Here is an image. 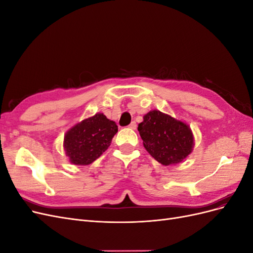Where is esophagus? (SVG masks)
Here are the masks:
<instances>
[{"mask_svg": "<svg viewBox=\"0 0 253 253\" xmlns=\"http://www.w3.org/2000/svg\"><path fill=\"white\" fill-rule=\"evenodd\" d=\"M128 127H129V128H132V129H136V127H137V125H136V122H135V121H132V122H131V124H129Z\"/></svg>", "mask_w": 253, "mask_h": 253, "instance_id": "1", "label": "esophagus"}]
</instances>
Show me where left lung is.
I'll return each mask as SVG.
<instances>
[{"mask_svg": "<svg viewBox=\"0 0 253 253\" xmlns=\"http://www.w3.org/2000/svg\"><path fill=\"white\" fill-rule=\"evenodd\" d=\"M138 131L145 150L164 166L181 163L194 147L190 126L157 110L144 115Z\"/></svg>", "mask_w": 253, "mask_h": 253, "instance_id": "8db88e82", "label": "left lung"}]
</instances>
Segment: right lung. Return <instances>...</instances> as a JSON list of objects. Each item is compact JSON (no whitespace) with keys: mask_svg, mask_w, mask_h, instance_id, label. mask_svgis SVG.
<instances>
[{"mask_svg":"<svg viewBox=\"0 0 253 253\" xmlns=\"http://www.w3.org/2000/svg\"><path fill=\"white\" fill-rule=\"evenodd\" d=\"M117 132V125L102 113H98L66 132L63 142L65 154L74 165H89L110 147Z\"/></svg>","mask_w":253,"mask_h":253,"instance_id":"1","label":"right lung"}]
</instances>
